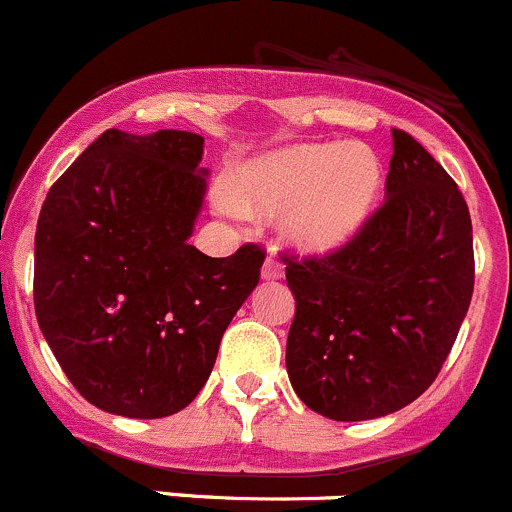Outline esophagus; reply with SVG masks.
Segmentation results:
<instances>
[{
    "label": "esophagus",
    "instance_id": "esophagus-1",
    "mask_svg": "<svg viewBox=\"0 0 512 512\" xmlns=\"http://www.w3.org/2000/svg\"><path fill=\"white\" fill-rule=\"evenodd\" d=\"M261 279L264 281H279L284 279V269H281L279 261H274L269 256V259L264 261V269H261Z\"/></svg>",
    "mask_w": 512,
    "mask_h": 512
}]
</instances>
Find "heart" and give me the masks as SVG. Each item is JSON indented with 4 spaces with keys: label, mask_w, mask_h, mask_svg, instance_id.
Returning <instances> with one entry per match:
<instances>
[{
    "label": "heart",
    "mask_w": 512,
    "mask_h": 512,
    "mask_svg": "<svg viewBox=\"0 0 512 512\" xmlns=\"http://www.w3.org/2000/svg\"><path fill=\"white\" fill-rule=\"evenodd\" d=\"M382 186V160L369 145L296 143L246 160L216 206L233 218L284 213L279 228L291 248L329 256L367 226Z\"/></svg>",
    "instance_id": "obj_1"
}]
</instances>
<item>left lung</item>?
Returning <instances> with one entry per match:
<instances>
[{
    "label": "left lung",
    "mask_w": 512,
    "mask_h": 512,
    "mask_svg": "<svg viewBox=\"0 0 512 512\" xmlns=\"http://www.w3.org/2000/svg\"><path fill=\"white\" fill-rule=\"evenodd\" d=\"M387 201L324 259L289 261L296 314L286 372L309 410L337 422L392 415L440 372L470 309L472 223L455 180L392 128Z\"/></svg>",
    "instance_id": "left-lung-1"
}]
</instances>
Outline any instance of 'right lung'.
<instances>
[{
    "mask_svg": "<svg viewBox=\"0 0 512 512\" xmlns=\"http://www.w3.org/2000/svg\"><path fill=\"white\" fill-rule=\"evenodd\" d=\"M201 155L188 130H105L42 203L37 321L77 392L110 415L191 405L259 284V246L211 259L188 243L208 191Z\"/></svg>",
    "mask_w": 512,
    "mask_h": 512,
    "instance_id": "obj_1",
    "label": "right lung"
}]
</instances>
